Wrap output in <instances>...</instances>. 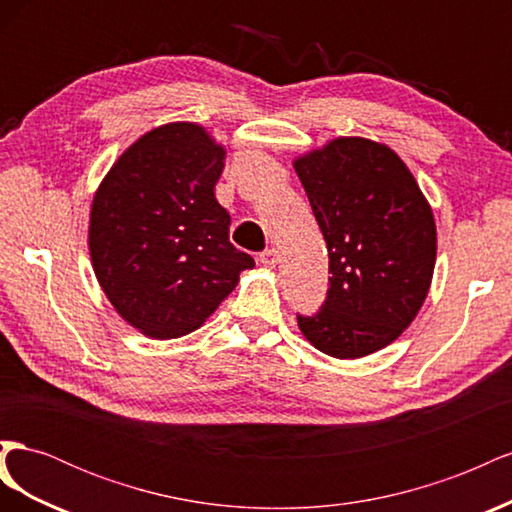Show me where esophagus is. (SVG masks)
I'll use <instances>...</instances> for the list:
<instances>
[{
	"mask_svg": "<svg viewBox=\"0 0 512 512\" xmlns=\"http://www.w3.org/2000/svg\"><path fill=\"white\" fill-rule=\"evenodd\" d=\"M258 260H260L262 267L275 269V265H277V260H280V256H277L275 250H265V252H262V254L258 256Z\"/></svg>",
	"mask_w": 512,
	"mask_h": 512,
	"instance_id": "obj_1",
	"label": "esophagus"
}]
</instances>
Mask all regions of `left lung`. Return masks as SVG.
<instances>
[{
	"label": "left lung",
	"mask_w": 512,
	"mask_h": 512,
	"mask_svg": "<svg viewBox=\"0 0 512 512\" xmlns=\"http://www.w3.org/2000/svg\"><path fill=\"white\" fill-rule=\"evenodd\" d=\"M329 250L327 299L297 314L301 333L335 359H361L408 329L436 267V222L393 149L335 138L294 160Z\"/></svg>",
	"instance_id": "obj_1"
}]
</instances>
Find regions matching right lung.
Listing matches in <instances>:
<instances>
[{
    "label": "right lung",
    "mask_w": 512,
    "mask_h": 512,
    "mask_svg": "<svg viewBox=\"0 0 512 512\" xmlns=\"http://www.w3.org/2000/svg\"><path fill=\"white\" fill-rule=\"evenodd\" d=\"M224 158L205 128L166 123L121 153L94 196L96 277L121 318L149 337L192 333L254 267L230 243V215L213 194Z\"/></svg>",
    "instance_id": "obj_1"
}]
</instances>
